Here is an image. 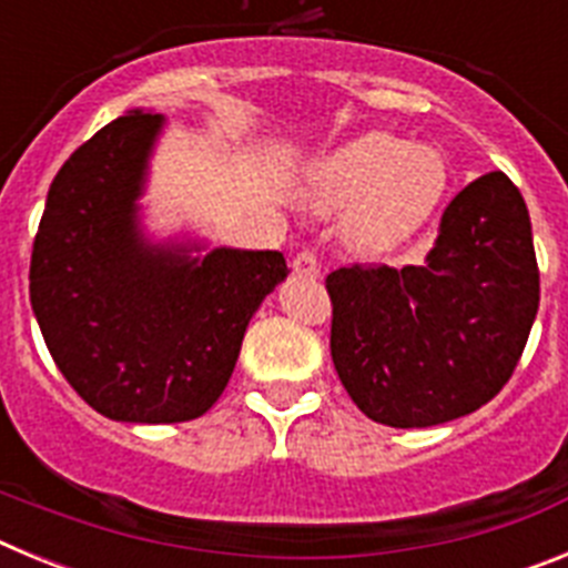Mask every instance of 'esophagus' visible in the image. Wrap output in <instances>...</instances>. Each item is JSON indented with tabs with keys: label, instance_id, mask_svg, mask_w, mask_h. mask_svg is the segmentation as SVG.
I'll return each instance as SVG.
<instances>
[{
	"label": "esophagus",
	"instance_id": "34e87169",
	"mask_svg": "<svg viewBox=\"0 0 568 568\" xmlns=\"http://www.w3.org/2000/svg\"><path fill=\"white\" fill-rule=\"evenodd\" d=\"M318 270H321L318 258H315V253H310V250H301V253L293 258V273L301 275V278H315Z\"/></svg>",
	"mask_w": 568,
	"mask_h": 568
}]
</instances>
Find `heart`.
<instances>
[{
  "mask_svg": "<svg viewBox=\"0 0 568 568\" xmlns=\"http://www.w3.org/2000/svg\"><path fill=\"white\" fill-rule=\"evenodd\" d=\"M446 190V162L435 148H413L400 135L364 133L321 155L307 170L304 199L318 213H346V239L361 250L404 241Z\"/></svg>",
  "mask_w": 568,
  "mask_h": 568,
  "instance_id": "1",
  "label": "heart"
}]
</instances>
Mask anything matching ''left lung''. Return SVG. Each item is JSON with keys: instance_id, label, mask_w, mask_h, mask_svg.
Returning <instances> with one entry per match:
<instances>
[{"instance_id": "1", "label": "left lung", "mask_w": 568, "mask_h": 568, "mask_svg": "<svg viewBox=\"0 0 568 568\" xmlns=\"http://www.w3.org/2000/svg\"><path fill=\"white\" fill-rule=\"evenodd\" d=\"M329 353L366 418L418 429L489 404L518 366L540 304L524 195L500 170L466 184L424 267L327 275Z\"/></svg>"}]
</instances>
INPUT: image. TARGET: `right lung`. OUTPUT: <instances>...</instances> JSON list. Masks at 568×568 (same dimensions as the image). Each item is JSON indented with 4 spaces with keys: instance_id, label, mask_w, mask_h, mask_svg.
<instances>
[{
    "instance_id": "obj_1",
    "label": "right lung",
    "mask_w": 568,
    "mask_h": 568,
    "mask_svg": "<svg viewBox=\"0 0 568 568\" xmlns=\"http://www.w3.org/2000/svg\"><path fill=\"white\" fill-rule=\"evenodd\" d=\"M162 115L130 110L70 155L30 253V307L59 373L110 420L179 424L224 393L278 250L153 247L135 199Z\"/></svg>"
}]
</instances>
